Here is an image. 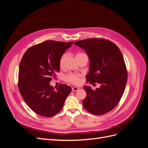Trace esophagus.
Returning a JSON list of instances; mask_svg holds the SVG:
<instances>
[{"label":"esophagus","mask_w":148,"mask_h":148,"mask_svg":"<svg viewBox=\"0 0 148 148\" xmlns=\"http://www.w3.org/2000/svg\"><path fill=\"white\" fill-rule=\"evenodd\" d=\"M79 89V88L78 87H73L72 88V91H77V90H78Z\"/></svg>","instance_id":"esophagus-1"}]
</instances>
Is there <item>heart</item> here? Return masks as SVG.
<instances>
[{
	"label": "heart",
	"instance_id": "1",
	"mask_svg": "<svg viewBox=\"0 0 148 148\" xmlns=\"http://www.w3.org/2000/svg\"><path fill=\"white\" fill-rule=\"evenodd\" d=\"M84 56H86V55H85L83 53H78L75 56V57H76V59H77V60H78L79 58H81L82 57ZM66 57H67L66 53H64V54H62V56L60 57V59H59V62L60 68H63L64 67L65 60L66 59ZM79 77H80V75H79L69 74V75L66 76L65 79H66V81L69 82L71 83H73L74 84H78L80 83Z\"/></svg>",
	"mask_w": 148,
	"mask_h": 148
}]
</instances>
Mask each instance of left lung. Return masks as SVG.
Here are the masks:
<instances>
[{
	"mask_svg": "<svg viewBox=\"0 0 148 148\" xmlns=\"http://www.w3.org/2000/svg\"><path fill=\"white\" fill-rule=\"evenodd\" d=\"M74 44L85 51L89 57L87 82L101 85L95 90L89 86L83 87L86 92L83 101L84 108L95 115L109 112L118 104L127 82L122 52L114 42L104 39H86Z\"/></svg>",
	"mask_w": 148,
	"mask_h": 148,
	"instance_id": "8db88e82",
	"label": "left lung"
}]
</instances>
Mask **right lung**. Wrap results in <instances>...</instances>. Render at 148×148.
Returning <instances> with one entry per match:
<instances>
[{"instance_id": "obj_1", "label": "right lung", "mask_w": 148, "mask_h": 148, "mask_svg": "<svg viewBox=\"0 0 148 148\" xmlns=\"http://www.w3.org/2000/svg\"><path fill=\"white\" fill-rule=\"evenodd\" d=\"M73 42L46 41L25 52L19 66L18 88L31 110L42 117H52L60 112L71 88L64 84H50L59 72V59Z\"/></svg>"}]
</instances>
